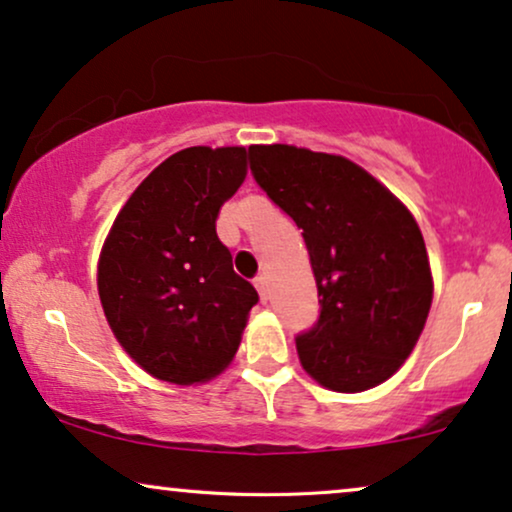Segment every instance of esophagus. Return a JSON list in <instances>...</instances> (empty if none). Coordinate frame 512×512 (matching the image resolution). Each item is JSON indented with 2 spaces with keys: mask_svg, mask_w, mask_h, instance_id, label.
<instances>
[{
  "mask_svg": "<svg viewBox=\"0 0 512 512\" xmlns=\"http://www.w3.org/2000/svg\"><path fill=\"white\" fill-rule=\"evenodd\" d=\"M255 288H257V293H260L262 300H267V288H269L267 276H257L255 278Z\"/></svg>",
  "mask_w": 512,
  "mask_h": 512,
  "instance_id": "1",
  "label": "esophagus"
}]
</instances>
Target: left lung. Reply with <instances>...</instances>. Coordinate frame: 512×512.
<instances>
[{
  "mask_svg": "<svg viewBox=\"0 0 512 512\" xmlns=\"http://www.w3.org/2000/svg\"><path fill=\"white\" fill-rule=\"evenodd\" d=\"M250 172L302 229L319 288V319L295 338L316 383L364 392L411 354L432 302L423 234L411 212L340 155L250 146Z\"/></svg>",
  "mask_w": 512,
  "mask_h": 512,
  "instance_id": "8db88e82",
  "label": "left lung"
}]
</instances>
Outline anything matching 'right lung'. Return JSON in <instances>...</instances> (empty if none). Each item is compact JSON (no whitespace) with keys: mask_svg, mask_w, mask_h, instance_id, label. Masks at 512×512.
I'll use <instances>...</instances> for the list:
<instances>
[{"mask_svg":"<svg viewBox=\"0 0 512 512\" xmlns=\"http://www.w3.org/2000/svg\"><path fill=\"white\" fill-rule=\"evenodd\" d=\"M241 146L170 155L115 217L99 260L103 314L146 373L205 383L234 359L260 295L217 236L224 200L245 179Z\"/></svg>","mask_w":512,"mask_h":512,"instance_id":"1","label":"right lung"}]
</instances>
